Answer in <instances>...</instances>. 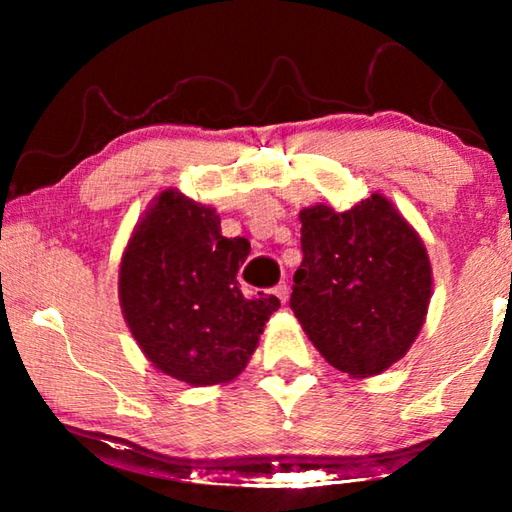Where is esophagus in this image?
Wrapping results in <instances>:
<instances>
[{
  "instance_id": "1",
  "label": "esophagus",
  "mask_w": 512,
  "mask_h": 512,
  "mask_svg": "<svg viewBox=\"0 0 512 512\" xmlns=\"http://www.w3.org/2000/svg\"><path fill=\"white\" fill-rule=\"evenodd\" d=\"M273 293L277 298H280V302H287L289 300V284L287 282H280L277 287L273 289Z\"/></svg>"
}]
</instances>
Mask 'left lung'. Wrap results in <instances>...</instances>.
<instances>
[{
  "instance_id": "8db88e82",
  "label": "left lung",
  "mask_w": 512,
  "mask_h": 512,
  "mask_svg": "<svg viewBox=\"0 0 512 512\" xmlns=\"http://www.w3.org/2000/svg\"><path fill=\"white\" fill-rule=\"evenodd\" d=\"M291 309L329 366L372 377L409 352L431 298L427 248L381 194L348 212H300Z\"/></svg>"
}]
</instances>
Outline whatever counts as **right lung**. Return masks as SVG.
Listing matches in <instances>:
<instances>
[{
    "mask_svg": "<svg viewBox=\"0 0 512 512\" xmlns=\"http://www.w3.org/2000/svg\"><path fill=\"white\" fill-rule=\"evenodd\" d=\"M250 244L221 235L212 207L164 189L121 257L119 302L155 368L192 386L228 384L246 368L275 296L246 298L237 271Z\"/></svg>",
    "mask_w": 512,
    "mask_h": 512,
    "instance_id": "right-lung-1",
    "label": "right lung"
}]
</instances>
